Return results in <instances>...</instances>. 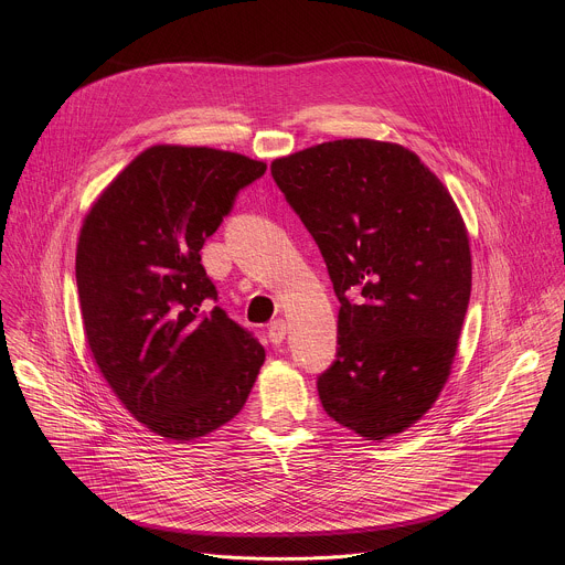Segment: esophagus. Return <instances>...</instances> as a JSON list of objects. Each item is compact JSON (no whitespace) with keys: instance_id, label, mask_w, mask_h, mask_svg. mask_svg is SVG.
<instances>
[{"instance_id":"obj_1","label":"esophagus","mask_w":565,"mask_h":565,"mask_svg":"<svg viewBox=\"0 0 565 565\" xmlns=\"http://www.w3.org/2000/svg\"><path fill=\"white\" fill-rule=\"evenodd\" d=\"M286 331H288V327H286L284 319L270 321V327H268V338H270V342H273V344H281V342L286 340Z\"/></svg>"}]
</instances>
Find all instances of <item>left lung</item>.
I'll return each mask as SVG.
<instances>
[{
  "instance_id": "8db88e82",
  "label": "left lung",
  "mask_w": 565,
  "mask_h": 565,
  "mask_svg": "<svg viewBox=\"0 0 565 565\" xmlns=\"http://www.w3.org/2000/svg\"><path fill=\"white\" fill-rule=\"evenodd\" d=\"M277 188L324 257L340 299L324 412L366 440L420 420L443 391L471 292L460 212L420 158L344 138L277 158Z\"/></svg>"
}]
</instances>
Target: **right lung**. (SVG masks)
Masks as SVG:
<instances>
[{
	"mask_svg": "<svg viewBox=\"0 0 565 565\" xmlns=\"http://www.w3.org/2000/svg\"><path fill=\"white\" fill-rule=\"evenodd\" d=\"M266 163L210 147L153 145L94 203L75 281L92 355L153 434L196 440L244 409L266 360L216 301L201 248Z\"/></svg>",
	"mask_w": 565,
	"mask_h": 565,
	"instance_id": "1",
	"label": "right lung"
}]
</instances>
